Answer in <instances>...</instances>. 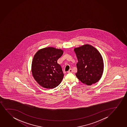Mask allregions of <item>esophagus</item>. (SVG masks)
Wrapping results in <instances>:
<instances>
[{
  "label": "esophagus",
  "instance_id": "34e87169",
  "mask_svg": "<svg viewBox=\"0 0 127 127\" xmlns=\"http://www.w3.org/2000/svg\"><path fill=\"white\" fill-rule=\"evenodd\" d=\"M67 72H68V73H70L72 72V69H69V71H68Z\"/></svg>",
  "mask_w": 127,
  "mask_h": 127
}]
</instances>
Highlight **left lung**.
I'll return each instance as SVG.
<instances>
[{
	"instance_id": "1",
	"label": "left lung",
	"mask_w": 127,
	"mask_h": 127,
	"mask_svg": "<svg viewBox=\"0 0 127 127\" xmlns=\"http://www.w3.org/2000/svg\"><path fill=\"white\" fill-rule=\"evenodd\" d=\"M77 57L76 77L87 85L95 84L102 77L104 64L102 56L95 47L85 44L74 49Z\"/></svg>"
}]
</instances>
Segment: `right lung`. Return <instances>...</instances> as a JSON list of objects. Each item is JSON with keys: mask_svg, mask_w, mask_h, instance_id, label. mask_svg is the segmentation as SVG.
<instances>
[{"mask_svg": "<svg viewBox=\"0 0 127 127\" xmlns=\"http://www.w3.org/2000/svg\"><path fill=\"white\" fill-rule=\"evenodd\" d=\"M63 54V50L49 47L39 50L35 54L32 73L35 81L42 87L54 88L61 83L64 74L57 60Z\"/></svg>", "mask_w": 127, "mask_h": 127, "instance_id": "1", "label": "right lung"}]
</instances>
